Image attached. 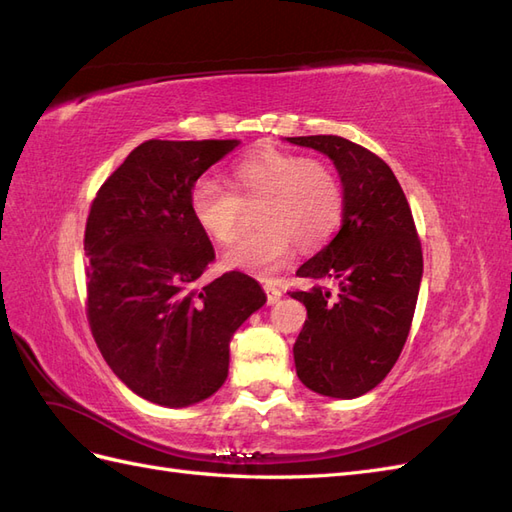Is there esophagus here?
Returning <instances> with one entry per match:
<instances>
[{
	"label": "esophagus",
	"mask_w": 512,
	"mask_h": 512,
	"mask_svg": "<svg viewBox=\"0 0 512 512\" xmlns=\"http://www.w3.org/2000/svg\"><path fill=\"white\" fill-rule=\"evenodd\" d=\"M262 288H265L267 303H277V301H280V297H282V290L280 288L273 286V284H265Z\"/></svg>",
	"instance_id": "34e87169"
}]
</instances>
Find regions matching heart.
Here are the masks:
<instances>
[{"label":"heart","mask_w":512,"mask_h":512,"mask_svg":"<svg viewBox=\"0 0 512 512\" xmlns=\"http://www.w3.org/2000/svg\"><path fill=\"white\" fill-rule=\"evenodd\" d=\"M232 193L215 177H198L190 209L198 226L220 245L237 237L245 205L262 200L258 228L245 232L224 254L226 267L271 275L294 250H312L331 237L344 209V192L329 164L301 153L265 147L247 153L230 168Z\"/></svg>","instance_id":"obj_1"}]
</instances>
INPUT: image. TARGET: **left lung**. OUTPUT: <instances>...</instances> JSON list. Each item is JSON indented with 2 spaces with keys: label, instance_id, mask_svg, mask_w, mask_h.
I'll list each match as a JSON object with an SVG mask.
<instances>
[{
  "label": "left lung",
  "instance_id": "1",
  "mask_svg": "<svg viewBox=\"0 0 512 512\" xmlns=\"http://www.w3.org/2000/svg\"><path fill=\"white\" fill-rule=\"evenodd\" d=\"M327 153L344 185L342 228L299 267L309 292H288L307 309L294 344L299 380L314 393L352 399L378 386L408 339L423 275L421 239L404 190L382 158L348 138H288ZM340 284L333 295L317 282Z\"/></svg>",
  "mask_w": 512,
  "mask_h": 512
}]
</instances>
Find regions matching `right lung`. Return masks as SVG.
I'll use <instances>...</instances> for the list:
<instances>
[{"mask_svg": "<svg viewBox=\"0 0 512 512\" xmlns=\"http://www.w3.org/2000/svg\"><path fill=\"white\" fill-rule=\"evenodd\" d=\"M239 141H158L130 151L85 226L91 335L115 376L153 404L192 406L228 376V344L267 297L254 277L203 282L215 258L190 190Z\"/></svg>", "mask_w": 512, "mask_h": 512, "instance_id": "obj_1", "label": "right lung"}]
</instances>
